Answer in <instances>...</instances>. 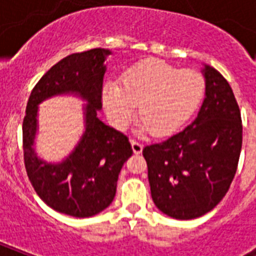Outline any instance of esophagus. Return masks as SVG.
Segmentation results:
<instances>
[{
  "mask_svg": "<svg viewBox=\"0 0 256 256\" xmlns=\"http://www.w3.org/2000/svg\"><path fill=\"white\" fill-rule=\"evenodd\" d=\"M132 152H136V154H140L142 152V148H144V144L138 142L136 140H132Z\"/></svg>",
  "mask_w": 256,
  "mask_h": 256,
  "instance_id": "1",
  "label": "esophagus"
}]
</instances>
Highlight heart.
<instances>
[{
    "label": "heart",
    "instance_id": "1",
    "mask_svg": "<svg viewBox=\"0 0 256 256\" xmlns=\"http://www.w3.org/2000/svg\"><path fill=\"white\" fill-rule=\"evenodd\" d=\"M204 92L206 82L200 73L179 70L168 62L150 58L130 68L122 77V86L116 81L106 82L102 100L114 128H126L140 104V132L164 136L190 120Z\"/></svg>",
    "mask_w": 256,
    "mask_h": 256
}]
</instances>
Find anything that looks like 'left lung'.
<instances>
[{
    "mask_svg": "<svg viewBox=\"0 0 256 256\" xmlns=\"http://www.w3.org/2000/svg\"><path fill=\"white\" fill-rule=\"evenodd\" d=\"M204 100L196 118L168 140L146 146L152 198L164 214L195 219L230 188L242 148V118L231 86L204 65Z\"/></svg>",
    "mask_w": 256,
    "mask_h": 256,
    "instance_id": "1",
    "label": "left lung"
}]
</instances>
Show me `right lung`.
Here are the masks:
<instances>
[{
	"mask_svg": "<svg viewBox=\"0 0 256 256\" xmlns=\"http://www.w3.org/2000/svg\"><path fill=\"white\" fill-rule=\"evenodd\" d=\"M108 49L70 54L50 68L34 86L22 124L24 160L38 196L62 214L88 218L110 206L124 164L132 154L128 138L98 118ZM73 94L86 100V132L74 152L58 164L36 156L38 104L56 95Z\"/></svg>",
	"mask_w": 256,
	"mask_h": 256,
	"instance_id": "right-lung-1",
	"label": "right lung"
}]
</instances>
